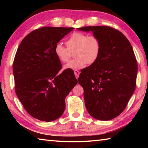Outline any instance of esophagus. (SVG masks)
Returning <instances> with one entry per match:
<instances>
[{
  "instance_id": "34e87169",
  "label": "esophagus",
  "mask_w": 148,
  "mask_h": 148,
  "mask_svg": "<svg viewBox=\"0 0 148 148\" xmlns=\"http://www.w3.org/2000/svg\"><path fill=\"white\" fill-rule=\"evenodd\" d=\"M80 74V72L78 71H74V74H75V76H76V79H77L79 77V75Z\"/></svg>"
}]
</instances>
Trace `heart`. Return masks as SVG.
Masks as SVG:
<instances>
[{"mask_svg": "<svg viewBox=\"0 0 148 148\" xmlns=\"http://www.w3.org/2000/svg\"><path fill=\"white\" fill-rule=\"evenodd\" d=\"M66 47L61 44L55 46L54 52L61 62H66L74 51V59L64 65V70L77 71L87 64H92L97 61L101 50L100 40L95 36H87L83 32L72 33L65 42Z\"/></svg>", "mask_w": 148, "mask_h": 148, "instance_id": "heart-1", "label": "heart"}]
</instances>
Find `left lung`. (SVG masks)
I'll return each instance as SVG.
<instances>
[{
    "instance_id": "obj_1",
    "label": "left lung",
    "mask_w": 148,
    "mask_h": 148,
    "mask_svg": "<svg viewBox=\"0 0 148 148\" xmlns=\"http://www.w3.org/2000/svg\"><path fill=\"white\" fill-rule=\"evenodd\" d=\"M92 32L101 43L97 61L79 75L85 104L94 118L108 121L125 110L136 87V59L131 43L121 32L107 26L77 28Z\"/></svg>"
}]
</instances>
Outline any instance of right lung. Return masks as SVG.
<instances>
[{
  "mask_svg": "<svg viewBox=\"0 0 148 148\" xmlns=\"http://www.w3.org/2000/svg\"><path fill=\"white\" fill-rule=\"evenodd\" d=\"M72 27H44L25 37L13 64L15 89L25 110L40 121L50 122L61 117L65 98L77 83L74 72L60 74L61 61L55 46Z\"/></svg>",
  "mask_w": 148,
  "mask_h": 148,
  "instance_id": "1",
  "label": "right lung"
}]
</instances>
